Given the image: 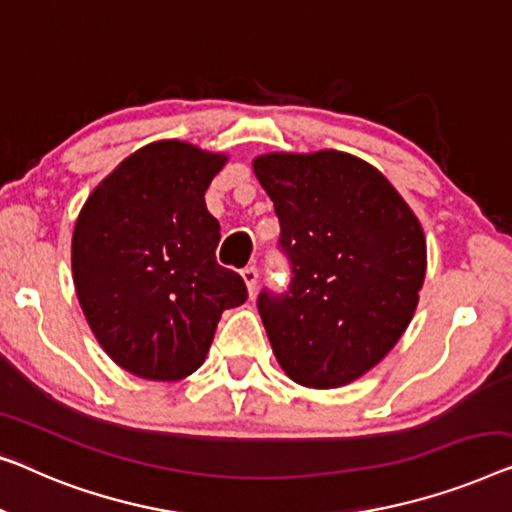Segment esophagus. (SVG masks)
<instances>
[{
  "label": "esophagus",
  "mask_w": 512,
  "mask_h": 512,
  "mask_svg": "<svg viewBox=\"0 0 512 512\" xmlns=\"http://www.w3.org/2000/svg\"><path fill=\"white\" fill-rule=\"evenodd\" d=\"M241 276H243V280H246L248 292H250V294H255V290H257V280H259L257 266H246V269L241 271Z\"/></svg>",
  "instance_id": "esophagus-1"
}]
</instances>
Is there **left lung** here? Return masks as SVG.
<instances>
[{"instance_id": "8db88e82", "label": "left lung", "mask_w": 512, "mask_h": 512, "mask_svg": "<svg viewBox=\"0 0 512 512\" xmlns=\"http://www.w3.org/2000/svg\"><path fill=\"white\" fill-rule=\"evenodd\" d=\"M255 176L280 220L287 292L257 299L280 369L331 390L371 371L413 320L427 271L420 220L369 162L338 150L269 153Z\"/></svg>"}]
</instances>
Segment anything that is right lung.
I'll list each match as a JSON object with an SVG mask.
<instances>
[{
    "label": "right lung",
    "instance_id": "add662e5",
    "mask_svg": "<svg viewBox=\"0 0 512 512\" xmlns=\"http://www.w3.org/2000/svg\"><path fill=\"white\" fill-rule=\"evenodd\" d=\"M225 162L185 141L148 143L78 213V301L106 355L134 376H190L204 364L222 311L248 299L239 273L215 262L220 225L204 201Z\"/></svg>",
    "mask_w": 512,
    "mask_h": 512
}]
</instances>
